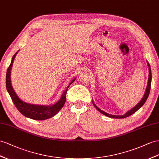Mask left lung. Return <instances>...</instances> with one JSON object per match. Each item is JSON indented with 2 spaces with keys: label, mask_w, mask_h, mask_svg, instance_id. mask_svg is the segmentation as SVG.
<instances>
[{
  "label": "left lung",
  "mask_w": 159,
  "mask_h": 159,
  "mask_svg": "<svg viewBox=\"0 0 159 159\" xmlns=\"http://www.w3.org/2000/svg\"><path fill=\"white\" fill-rule=\"evenodd\" d=\"M146 62H147V64H148V70H149V75H148V80L147 87H146V91H145V93H144V95L143 97H142L140 102L138 103L136 105L135 107H134L132 109H130V110H129L128 112H126V113H125V114H124V115H121V116H115V115L109 114V113H106V112H105V111H102L101 109H99L98 107L97 106V105L94 103V102H93V101H92L93 105H94L95 107L97 109V110H98L100 113H102V114L105 115V116L109 117H111V118H116V119L125 118V117H129V116L132 115L133 113L136 112V111L138 110V109H139L142 106V105H143L144 104V103L146 102V99H147L148 97V95H149L150 90V87H151V80H152L151 69H150V64H149L148 61H146Z\"/></svg>",
  "instance_id": "8db88e82"
}]
</instances>
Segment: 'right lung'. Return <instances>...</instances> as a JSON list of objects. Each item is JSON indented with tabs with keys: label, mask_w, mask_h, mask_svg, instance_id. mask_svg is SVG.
Masks as SVG:
<instances>
[{
	"label": "right lung",
	"mask_w": 159,
	"mask_h": 159,
	"mask_svg": "<svg viewBox=\"0 0 159 159\" xmlns=\"http://www.w3.org/2000/svg\"><path fill=\"white\" fill-rule=\"evenodd\" d=\"M18 52L19 50L13 56L10 66L7 69L6 75L7 90L8 93H9V95L11 96V98L14 103L15 107H17L19 112L22 113L24 116L35 120H44L50 118V117L56 115L64 106L65 102H66V95L69 86L76 80V78L73 79L71 82L69 83L67 88L63 92L60 99L56 103L51 105H42L26 103L20 99L17 95L16 94L13 87H12L11 80V70L12 66H13V61Z\"/></svg>",
	"instance_id": "obj_1"
}]
</instances>
